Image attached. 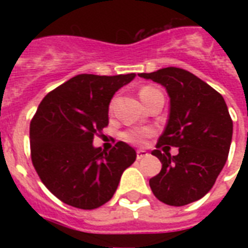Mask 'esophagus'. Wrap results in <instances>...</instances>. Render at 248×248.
<instances>
[{
    "instance_id": "esophagus-1",
    "label": "esophagus",
    "mask_w": 248,
    "mask_h": 248,
    "mask_svg": "<svg viewBox=\"0 0 248 248\" xmlns=\"http://www.w3.org/2000/svg\"><path fill=\"white\" fill-rule=\"evenodd\" d=\"M149 155V153L146 150H138L137 151V159L140 161V159H143V158H146V156Z\"/></svg>"
}]
</instances>
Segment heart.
<instances>
[{"instance_id":"heart-1","label":"heart","mask_w":248,"mask_h":248,"mask_svg":"<svg viewBox=\"0 0 248 248\" xmlns=\"http://www.w3.org/2000/svg\"><path fill=\"white\" fill-rule=\"evenodd\" d=\"M155 92H158V90L151 86L142 87L140 90V97L142 99V102L145 101L146 98L150 97L151 94ZM111 108H113V103H111ZM153 134H154V130L138 129V127H135V129H129L126 130L124 133H122V140L133 146H143L146 143V140H149Z\"/></svg>"}]
</instances>
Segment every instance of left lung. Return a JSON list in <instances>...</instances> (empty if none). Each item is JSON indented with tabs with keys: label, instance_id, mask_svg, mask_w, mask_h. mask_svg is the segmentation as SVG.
I'll use <instances>...</instances> for the list:
<instances>
[{
	"label": "left lung",
	"instance_id": "1",
	"mask_svg": "<svg viewBox=\"0 0 248 248\" xmlns=\"http://www.w3.org/2000/svg\"><path fill=\"white\" fill-rule=\"evenodd\" d=\"M161 83L170 97L166 129L151 154L162 162L150 179L153 194L169 206H185L204 197L222 171L232 138V119L215 89L179 67L140 73ZM162 145L178 147L177 156L162 155Z\"/></svg>",
	"mask_w": 248,
	"mask_h": 248
}]
</instances>
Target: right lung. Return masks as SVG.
<instances>
[{
  "mask_svg": "<svg viewBox=\"0 0 248 248\" xmlns=\"http://www.w3.org/2000/svg\"><path fill=\"white\" fill-rule=\"evenodd\" d=\"M134 77L79 74L41 101L30 122L31 162L47 190L66 204L82 210L105 204L134 163L137 153L124 142L108 153L93 146L108 124L113 95Z\"/></svg>",
  "mask_w": 248,
  "mask_h": 248,
  "instance_id": "add662e5",
  "label": "right lung"
}]
</instances>
